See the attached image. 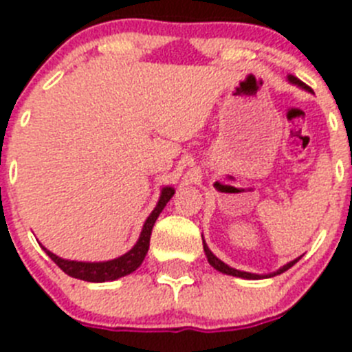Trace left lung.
Wrapping results in <instances>:
<instances>
[{"mask_svg":"<svg viewBox=\"0 0 352 352\" xmlns=\"http://www.w3.org/2000/svg\"><path fill=\"white\" fill-rule=\"evenodd\" d=\"M287 80H289V82H291V84H294V86H298V88L305 89V91H310L309 86H307V84L301 82V80L298 79V77L287 76ZM203 247H204V254H206V257H208V263H210L211 266H213V268L217 270V272L223 273V275H231V276H238V278H245V280H261V278H272V276H276V275H280V273L287 272L289 268H292V266H294V264H296L298 261H300V257H298V259H294V261H291V263L284 264V266H282V268L276 270V272L263 273V275H259V273L241 272V270L231 268L229 264H226V263H223V261H220L219 257L214 256L213 252L210 250V247H208V245H206V241H204V238H203Z\"/></svg>","mask_w":352,"mask_h":352,"instance_id":"obj_1","label":"left lung"}]
</instances>
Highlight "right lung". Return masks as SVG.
<instances>
[{
    "label": "right lung",
    "mask_w": 352,
    "mask_h": 352,
    "mask_svg": "<svg viewBox=\"0 0 352 352\" xmlns=\"http://www.w3.org/2000/svg\"><path fill=\"white\" fill-rule=\"evenodd\" d=\"M174 195L173 186H162L160 197H158L157 206L153 208V211L149 213V217L146 219L144 226H142V231L139 234V239L135 241L132 248H130L126 254L116 257V259L111 261H98V263H86V261H70L63 259V257H58L56 254H52L51 250L43 247L49 257L54 261L68 276H74V278H79L84 282H113L121 278V276L130 275L132 272L139 268L144 261L146 254H148L149 248V238H151V231H153V226L157 222L158 214L162 213V210L166 208V204L169 203L170 197Z\"/></svg>",
    "instance_id": "1"
}]
</instances>
